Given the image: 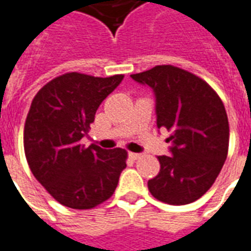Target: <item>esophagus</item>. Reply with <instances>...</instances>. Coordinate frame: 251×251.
<instances>
[{
  "mask_svg": "<svg viewBox=\"0 0 251 251\" xmlns=\"http://www.w3.org/2000/svg\"><path fill=\"white\" fill-rule=\"evenodd\" d=\"M142 156V153H138V152H129V158L133 159V160H136Z\"/></svg>",
  "mask_w": 251,
  "mask_h": 251,
  "instance_id": "1",
  "label": "esophagus"
}]
</instances>
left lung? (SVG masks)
<instances>
[{"label": "left lung", "mask_w": 251, "mask_h": 251, "mask_svg": "<svg viewBox=\"0 0 251 251\" xmlns=\"http://www.w3.org/2000/svg\"><path fill=\"white\" fill-rule=\"evenodd\" d=\"M156 95L158 128L171 131V156H158L160 171L148 180L153 198L187 204L208 191L228 152V119L222 100L203 78L174 65L131 75Z\"/></svg>", "instance_id": "1"}]
</instances>
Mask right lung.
I'll use <instances>...</instances> for the list:
<instances>
[{"mask_svg": "<svg viewBox=\"0 0 251 251\" xmlns=\"http://www.w3.org/2000/svg\"><path fill=\"white\" fill-rule=\"evenodd\" d=\"M123 77L68 72L45 84L33 98L24 127L26 162L34 178L63 206L89 210L101 204L112 197L127 167L123 148L80 143L99 105Z\"/></svg>", "mask_w": 251, "mask_h": 251, "instance_id": "1", "label": "right lung"}]
</instances>
